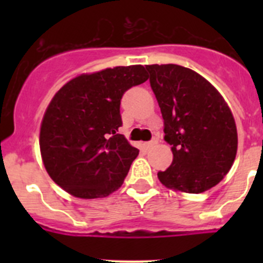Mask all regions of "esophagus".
<instances>
[{
    "instance_id": "34e87169",
    "label": "esophagus",
    "mask_w": 263,
    "mask_h": 263,
    "mask_svg": "<svg viewBox=\"0 0 263 263\" xmlns=\"http://www.w3.org/2000/svg\"><path fill=\"white\" fill-rule=\"evenodd\" d=\"M155 144H156L155 141H147V142H144V144H142V146H144L145 150H148V148L153 147Z\"/></svg>"
}]
</instances>
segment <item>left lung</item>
<instances>
[{
  "mask_svg": "<svg viewBox=\"0 0 263 263\" xmlns=\"http://www.w3.org/2000/svg\"><path fill=\"white\" fill-rule=\"evenodd\" d=\"M164 119L173 161L158 178L165 187L201 193L221 181L238 147L235 121L224 98L206 79L178 65L146 66Z\"/></svg>",
  "mask_w": 263,
  "mask_h": 263,
  "instance_id": "8db88e82",
  "label": "left lung"
}]
</instances>
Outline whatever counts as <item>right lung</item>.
Returning <instances> with one entry per match:
<instances>
[{"mask_svg":"<svg viewBox=\"0 0 263 263\" xmlns=\"http://www.w3.org/2000/svg\"><path fill=\"white\" fill-rule=\"evenodd\" d=\"M148 79L144 66H118L80 75L61 87L41 127L42 159L50 178L80 198L118 190L139 150L123 135L121 99Z\"/></svg>","mask_w":263,"mask_h":263,"instance_id":"obj_1","label":"right lung"}]
</instances>
